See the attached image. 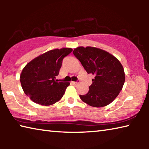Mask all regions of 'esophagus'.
Instances as JSON below:
<instances>
[{
    "label": "esophagus",
    "instance_id": "1",
    "mask_svg": "<svg viewBox=\"0 0 149 149\" xmlns=\"http://www.w3.org/2000/svg\"><path fill=\"white\" fill-rule=\"evenodd\" d=\"M72 84H74V85H77L78 84H79V81H77V82H75V81H72Z\"/></svg>",
    "mask_w": 149,
    "mask_h": 149
}]
</instances>
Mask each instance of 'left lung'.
I'll list each match as a JSON object with an SVG mask.
<instances>
[{"label":"left lung","instance_id":"obj_1","mask_svg":"<svg viewBox=\"0 0 149 149\" xmlns=\"http://www.w3.org/2000/svg\"><path fill=\"white\" fill-rule=\"evenodd\" d=\"M73 53L88 74L95 76L89 92L79 95L80 99L93 107L110 104L119 95L125 82L124 70L120 62L106 50L93 47H77Z\"/></svg>","mask_w":149,"mask_h":149}]
</instances>
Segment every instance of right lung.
<instances>
[{
  "instance_id": "obj_1",
  "label": "right lung",
  "mask_w": 149,
  "mask_h": 149,
  "mask_svg": "<svg viewBox=\"0 0 149 149\" xmlns=\"http://www.w3.org/2000/svg\"><path fill=\"white\" fill-rule=\"evenodd\" d=\"M71 48L52 49L27 63L20 74L24 92L32 101L42 106L54 104L64 95L69 82H58L62 60L72 51Z\"/></svg>"
}]
</instances>
